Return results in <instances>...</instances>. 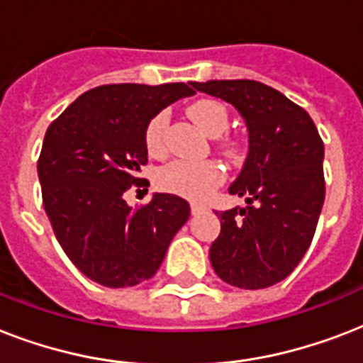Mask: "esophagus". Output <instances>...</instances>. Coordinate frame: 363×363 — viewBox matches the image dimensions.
Wrapping results in <instances>:
<instances>
[{
    "instance_id": "1",
    "label": "esophagus",
    "mask_w": 363,
    "mask_h": 363,
    "mask_svg": "<svg viewBox=\"0 0 363 363\" xmlns=\"http://www.w3.org/2000/svg\"><path fill=\"white\" fill-rule=\"evenodd\" d=\"M205 209H207V207H203V205L192 203V215H199V213H203Z\"/></svg>"
}]
</instances>
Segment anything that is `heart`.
<instances>
[{"mask_svg": "<svg viewBox=\"0 0 363 363\" xmlns=\"http://www.w3.org/2000/svg\"><path fill=\"white\" fill-rule=\"evenodd\" d=\"M188 116L211 137L220 135L230 124V113L226 105L216 99H198L188 107ZM167 115H154L145 130V145L148 154L162 156L165 154L167 141ZM224 147L232 148L230 143ZM224 179V173L215 162H192V160H175L164 165L158 173V184L167 192L179 194L190 199H205L213 194Z\"/></svg>", "mask_w": 363, "mask_h": 363, "instance_id": "heart-1", "label": "heart"}]
</instances>
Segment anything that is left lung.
<instances>
[{
  "label": "left lung",
  "instance_id": "obj_1",
  "mask_svg": "<svg viewBox=\"0 0 363 363\" xmlns=\"http://www.w3.org/2000/svg\"><path fill=\"white\" fill-rule=\"evenodd\" d=\"M190 84L232 104L248 128V156L230 186V194L247 198V207L216 213L213 269L232 286H273L296 269L315 238L326 196L324 143L309 113L264 82Z\"/></svg>",
  "mask_w": 363,
  "mask_h": 363
}]
</instances>
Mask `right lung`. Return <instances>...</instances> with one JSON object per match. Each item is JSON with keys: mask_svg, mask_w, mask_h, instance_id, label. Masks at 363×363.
I'll use <instances>...</instances> for the list:
<instances>
[{"mask_svg": "<svg viewBox=\"0 0 363 363\" xmlns=\"http://www.w3.org/2000/svg\"><path fill=\"white\" fill-rule=\"evenodd\" d=\"M192 94L184 82L104 84L48 125L37 160L43 207L67 258L101 286L150 279L190 216L188 201L175 194H154L135 209L124 194L148 184L139 177L148 162V121Z\"/></svg>", "mask_w": 363, "mask_h": 363, "instance_id": "add662e5", "label": "right lung"}]
</instances>
